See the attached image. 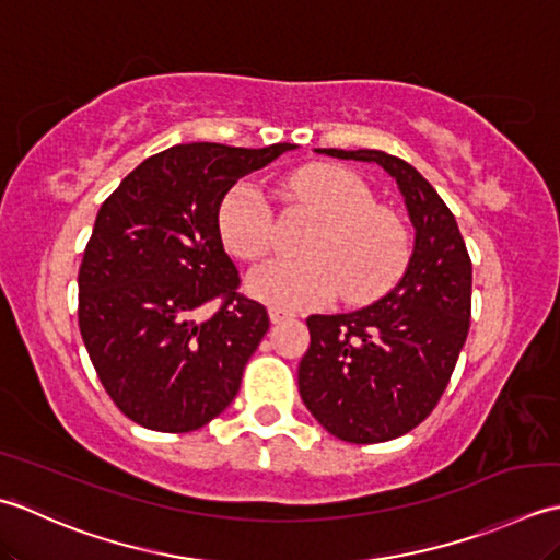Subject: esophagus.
<instances>
[{
	"label": "esophagus",
	"instance_id": "1",
	"mask_svg": "<svg viewBox=\"0 0 560 560\" xmlns=\"http://www.w3.org/2000/svg\"><path fill=\"white\" fill-rule=\"evenodd\" d=\"M268 316H270V324H282V322H288V318H292V314L282 312V310H270Z\"/></svg>",
	"mask_w": 560,
	"mask_h": 560
}]
</instances>
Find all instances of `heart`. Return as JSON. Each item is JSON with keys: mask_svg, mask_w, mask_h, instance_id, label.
I'll use <instances>...</instances> for the list:
<instances>
[{"mask_svg": "<svg viewBox=\"0 0 560 560\" xmlns=\"http://www.w3.org/2000/svg\"><path fill=\"white\" fill-rule=\"evenodd\" d=\"M292 196L324 217L306 238V258H272L246 276V292L276 310H306L340 294L360 304L380 296L406 264V234L392 214L374 210V196L362 178L334 164H316L290 180ZM220 236L232 256L254 260L272 244V214L254 184L226 192Z\"/></svg>", "mask_w": 560, "mask_h": 560, "instance_id": "obj_1", "label": "heart"}]
</instances>
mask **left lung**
I'll return each mask as SVG.
<instances>
[{
    "label": "left lung",
    "mask_w": 560,
    "mask_h": 560,
    "mask_svg": "<svg viewBox=\"0 0 560 560\" xmlns=\"http://www.w3.org/2000/svg\"><path fill=\"white\" fill-rule=\"evenodd\" d=\"M382 166L413 224L401 280L362 310L314 314L296 372L300 396L330 435L355 444L401 438L447 389L471 318V260L454 214L408 162L380 150H314Z\"/></svg>",
    "instance_id": "8db88e82"
}]
</instances>
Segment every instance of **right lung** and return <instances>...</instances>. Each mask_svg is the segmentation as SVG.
Instances as JSON below:
<instances>
[{"instance_id":"1","label":"right lung","mask_w":560,"mask_h":560,"mask_svg":"<svg viewBox=\"0 0 560 560\" xmlns=\"http://www.w3.org/2000/svg\"><path fill=\"white\" fill-rule=\"evenodd\" d=\"M294 147H168L101 205L79 268V330L104 389L137 425L190 432L234 401L270 322L236 292L217 214L238 178ZM214 295L225 304L200 323Z\"/></svg>"}]
</instances>
